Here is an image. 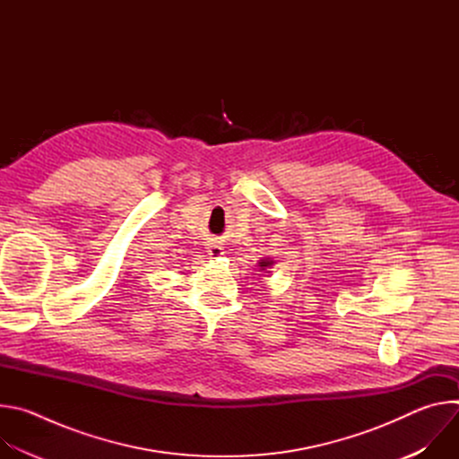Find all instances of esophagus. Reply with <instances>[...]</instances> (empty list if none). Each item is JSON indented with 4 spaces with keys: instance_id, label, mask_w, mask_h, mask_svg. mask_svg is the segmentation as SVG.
Wrapping results in <instances>:
<instances>
[{
    "instance_id": "34e87169",
    "label": "esophagus",
    "mask_w": 459,
    "mask_h": 459,
    "mask_svg": "<svg viewBox=\"0 0 459 459\" xmlns=\"http://www.w3.org/2000/svg\"><path fill=\"white\" fill-rule=\"evenodd\" d=\"M207 248H209L207 252H209L212 257H220V255L223 254V248H221L220 245H216V243H211Z\"/></svg>"
}]
</instances>
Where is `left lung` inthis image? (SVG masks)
Here are the masks:
<instances>
[{
	"mask_svg": "<svg viewBox=\"0 0 459 459\" xmlns=\"http://www.w3.org/2000/svg\"><path fill=\"white\" fill-rule=\"evenodd\" d=\"M267 265H271L269 261H261V267H267Z\"/></svg>",
	"mask_w": 459,
	"mask_h": 459,
	"instance_id": "obj_1",
	"label": "left lung"
}]
</instances>
